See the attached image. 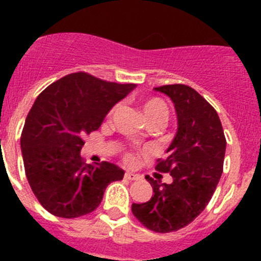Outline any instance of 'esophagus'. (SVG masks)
<instances>
[{"instance_id":"34e87169","label":"esophagus","mask_w":261,"mask_h":261,"mask_svg":"<svg viewBox=\"0 0 261 261\" xmlns=\"http://www.w3.org/2000/svg\"><path fill=\"white\" fill-rule=\"evenodd\" d=\"M125 178L128 180H139L140 179V175L139 174H134V173H126Z\"/></svg>"}]
</instances>
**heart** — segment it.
I'll list each match as a JSON object with an SVG mask.
<instances>
[{"instance_id":"b5f03b06","label":"heart","mask_w":261,"mask_h":261,"mask_svg":"<svg viewBox=\"0 0 261 261\" xmlns=\"http://www.w3.org/2000/svg\"><path fill=\"white\" fill-rule=\"evenodd\" d=\"M141 110H143L146 120L158 118V120L162 121L163 123L167 121L168 115H169V111H168V107H167V105H165V102L162 101L160 98H155V97L144 101L143 103H141ZM114 111L115 110H112V111L110 112V115H111ZM133 158L134 156L131 154L126 155V159H127L128 162H130V160H133Z\"/></svg>"}]
</instances>
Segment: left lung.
<instances>
[{
    "instance_id": "8db88e82",
    "label": "left lung",
    "mask_w": 261,
    "mask_h": 261,
    "mask_svg": "<svg viewBox=\"0 0 261 261\" xmlns=\"http://www.w3.org/2000/svg\"><path fill=\"white\" fill-rule=\"evenodd\" d=\"M174 103L178 128L168 156L155 169L169 173L170 184L146 175L152 197L133 203L134 216L149 230L173 232L186 227L206 208L222 175L226 139L217 112L197 91L186 84L154 88Z\"/></svg>"
}]
</instances>
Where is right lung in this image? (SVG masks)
Listing matches in <instances>:
<instances>
[{
	"instance_id": "add662e5",
	"label": "right lung",
	"mask_w": 261,
	"mask_h": 261,
	"mask_svg": "<svg viewBox=\"0 0 261 261\" xmlns=\"http://www.w3.org/2000/svg\"><path fill=\"white\" fill-rule=\"evenodd\" d=\"M136 84L102 81L84 72L50 84L34 102L21 134L26 178L51 215L75 218L93 212L107 186L123 172L109 162L87 164L83 138L98 130L110 110Z\"/></svg>"
}]
</instances>
